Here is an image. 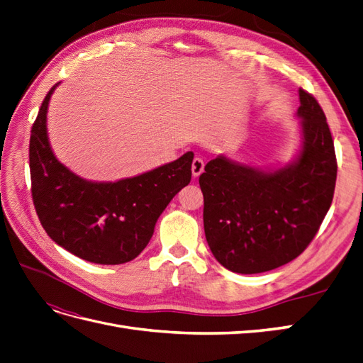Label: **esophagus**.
<instances>
[{
  "instance_id": "1",
  "label": "esophagus",
  "mask_w": 363,
  "mask_h": 363,
  "mask_svg": "<svg viewBox=\"0 0 363 363\" xmlns=\"http://www.w3.org/2000/svg\"><path fill=\"white\" fill-rule=\"evenodd\" d=\"M204 171V162L201 157H195L192 160V174L194 177H199V175Z\"/></svg>"
}]
</instances>
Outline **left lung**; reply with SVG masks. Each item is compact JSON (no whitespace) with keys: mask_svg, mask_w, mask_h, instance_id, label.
Masks as SVG:
<instances>
[{"mask_svg":"<svg viewBox=\"0 0 363 363\" xmlns=\"http://www.w3.org/2000/svg\"><path fill=\"white\" fill-rule=\"evenodd\" d=\"M301 147L294 162L260 169L218 156L200 175L204 233L212 255L239 274L298 257L330 208L337 163L321 106L300 87Z\"/></svg>","mask_w":363,"mask_h":363,"instance_id":"obj_1","label":"left lung"}]
</instances>
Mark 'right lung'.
Instances as JSON below:
<instances>
[{
  "instance_id": "add662e5",
  "label": "right lung",
  "mask_w": 363,
  "mask_h": 363,
  "mask_svg": "<svg viewBox=\"0 0 363 363\" xmlns=\"http://www.w3.org/2000/svg\"><path fill=\"white\" fill-rule=\"evenodd\" d=\"M42 101L30 136L31 196L47 235L74 256L100 265L138 257L159 216L192 177L194 152L118 182L84 180L60 163L47 133L50 98Z\"/></svg>"
}]
</instances>
